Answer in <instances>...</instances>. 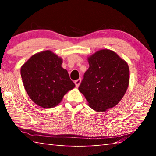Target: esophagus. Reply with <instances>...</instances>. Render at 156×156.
<instances>
[{"label": "esophagus", "mask_w": 156, "mask_h": 156, "mask_svg": "<svg viewBox=\"0 0 156 156\" xmlns=\"http://www.w3.org/2000/svg\"><path fill=\"white\" fill-rule=\"evenodd\" d=\"M80 83H81V79L80 78H79V79H78V80H76L74 81V83L76 84V87H78L79 85H80Z\"/></svg>", "instance_id": "1"}]
</instances>
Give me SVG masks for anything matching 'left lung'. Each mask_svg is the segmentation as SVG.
Instances as JSON below:
<instances>
[{"label": "left lung", "mask_w": 156, "mask_h": 156, "mask_svg": "<svg viewBox=\"0 0 156 156\" xmlns=\"http://www.w3.org/2000/svg\"><path fill=\"white\" fill-rule=\"evenodd\" d=\"M89 67L78 89L96 112L115 106L125 95L129 83V66L115 52L102 49L88 58Z\"/></svg>", "instance_id": "1"}]
</instances>
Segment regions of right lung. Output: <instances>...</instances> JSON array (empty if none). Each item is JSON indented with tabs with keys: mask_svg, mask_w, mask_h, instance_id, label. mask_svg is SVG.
Masks as SVG:
<instances>
[{
	"mask_svg": "<svg viewBox=\"0 0 156 156\" xmlns=\"http://www.w3.org/2000/svg\"><path fill=\"white\" fill-rule=\"evenodd\" d=\"M62 59L51 51L31 56L20 69L23 85L30 98L38 106L52 108L60 103L64 95L75 87Z\"/></svg>",
	"mask_w": 156,
	"mask_h": 156,
	"instance_id": "1",
	"label": "right lung"
}]
</instances>
